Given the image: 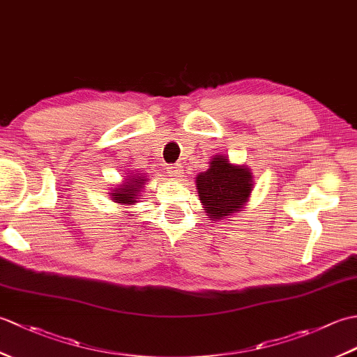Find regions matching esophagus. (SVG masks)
Wrapping results in <instances>:
<instances>
[{
	"label": "esophagus",
	"mask_w": 357,
	"mask_h": 357,
	"mask_svg": "<svg viewBox=\"0 0 357 357\" xmlns=\"http://www.w3.org/2000/svg\"><path fill=\"white\" fill-rule=\"evenodd\" d=\"M167 172H169L170 176L173 179H176V181H183V178H184V169L179 164L169 167V170H167Z\"/></svg>",
	"instance_id": "esophagus-1"
}]
</instances>
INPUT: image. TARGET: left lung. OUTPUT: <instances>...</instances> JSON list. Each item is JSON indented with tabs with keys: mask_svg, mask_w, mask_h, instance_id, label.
Listing matches in <instances>:
<instances>
[{
	"mask_svg": "<svg viewBox=\"0 0 357 357\" xmlns=\"http://www.w3.org/2000/svg\"><path fill=\"white\" fill-rule=\"evenodd\" d=\"M253 173L245 164H231L225 155L211 158L208 169L196 176V188L211 221H225L245 207L253 192Z\"/></svg>",
	"mask_w": 357,
	"mask_h": 357,
	"instance_id": "obj_1",
	"label": "left lung"
}]
</instances>
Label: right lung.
Here are the masks:
<instances>
[{"label":"right lung","mask_w":357,"mask_h":357,"mask_svg":"<svg viewBox=\"0 0 357 357\" xmlns=\"http://www.w3.org/2000/svg\"><path fill=\"white\" fill-rule=\"evenodd\" d=\"M149 183V178L144 173L132 172L124 178L123 183L110 190V199L118 206H135L139 202V196L144 192V185Z\"/></svg>","instance_id":"obj_1"}]
</instances>
